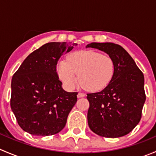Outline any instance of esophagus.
Returning <instances> with one entry per match:
<instances>
[{"label": "esophagus", "instance_id": "34e87169", "mask_svg": "<svg viewBox=\"0 0 156 156\" xmlns=\"http://www.w3.org/2000/svg\"><path fill=\"white\" fill-rule=\"evenodd\" d=\"M85 97V94H84V93L79 92L78 94V98H81V97Z\"/></svg>", "mask_w": 156, "mask_h": 156}]
</instances>
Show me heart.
I'll return each mask as SVG.
<instances>
[{
    "instance_id": "b5f03b06",
    "label": "heart",
    "mask_w": 156,
    "mask_h": 156,
    "mask_svg": "<svg viewBox=\"0 0 156 156\" xmlns=\"http://www.w3.org/2000/svg\"><path fill=\"white\" fill-rule=\"evenodd\" d=\"M115 71V64L111 56L92 50L71 53L67 61H60L57 66L59 78L67 87H74L79 78L80 84L89 91L104 89L112 79Z\"/></svg>"
}]
</instances>
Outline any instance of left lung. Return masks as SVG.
Segmentation results:
<instances>
[{"label": "left lung", "mask_w": 156, "mask_h": 156, "mask_svg": "<svg viewBox=\"0 0 156 156\" xmlns=\"http://www.w3.org/2000/svg\"><path fill=\"white\" fill-rule=\"evenodd\" d=\"M111 56L115 64L114 76L100 92L87 94L90 103L87 122L93 132L116 138L130 133L140 121L146 101L144 76L133 58L122 46L113 43H91Z\"/></svg>", "instance_id": "8db88e82"}]
</instances>
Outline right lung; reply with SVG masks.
Wrapping results in <instances>:
<instances>
[{
  "instance_id": "1",
  "label": "right lung",
  "mask_w": 156,
  "mask_h": 156,
  "mask_svg": "<svg viewBox=\"0 0 156 156\" xmlns=\"http://www.w3.org/2000/svg\"><path fill=\"white\" fill-rule=\"evenodd\" d=\"M77 44H45L30 53L14 73L10 106L19 125L30 134L50 136L66 126L78 93L62 89L56 65L60 56Z\"/></svg>"
}]
</instances>
